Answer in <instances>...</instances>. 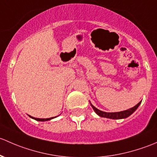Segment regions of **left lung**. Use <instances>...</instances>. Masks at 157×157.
I'll use <instances>...</instances> for the list:
<instances>
[{
    "instance_id": "8db88e82",
    "label": "left lung",
    "mask_w": 157,
    "mask_h": 157,
    "mask_svg": "<svg viewBox=\"0 0 157 157\" xmlns=\"http://www.w3.org/2000/svg\"><path fill=\"white\" fill-rule=\"evenodd\" d=\"M140 102H139L138 104L135 105L134 107L131 108V109H126V110L121 111V112H116V113H106L103 112V111L99 110L98 109H97L96 107L93 106V105L90 103L92 108L94 109V112L97 114L99 115L101 117H105V118H109V119H125V118L128 117L130 115H132L137 109V108L138 107L139 105H140Z\"/></svg>"
}]
</instances>
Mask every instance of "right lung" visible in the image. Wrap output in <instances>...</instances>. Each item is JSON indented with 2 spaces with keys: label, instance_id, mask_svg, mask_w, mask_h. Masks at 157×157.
Returning <instances> with one entry per match:
<instances>
[{
  "label": "right lung",
  "instance_id": "1",
  "mask_svg": "<svg viewBox=\"0 0 157 157\" xmlns=\"http://www.w3.org/2000/svg\"><path fill=\"white\" fill-rule=\"evenodd\" d=\"M30 117L32 118V119H35V120H37V121H41V122H42V121H48V120H50V119H54V117L49 118V119H38V118L32 117V116H30ZM55 117H56V116H55Z\"/></svg>",
  "mask_w": 157,
  "mask_h": 157
}]
</instances>
